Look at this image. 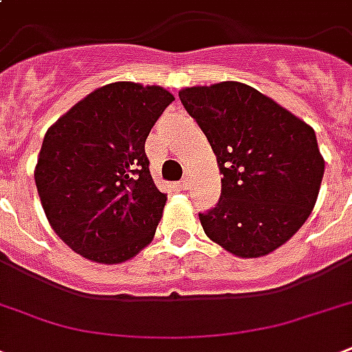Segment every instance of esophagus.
I'll list each match as a JSON object with an SVG mask.
<instances>
[{
	"instance_id": "34e87169",
	"label": "esophagus",
	"mask_w": 352,
	"mask_h": 352,
	"mask_svg": "<svg viewBox=\"0 0 352 352\" xmlns=\"http://www.w3.org/2000/svg\"><path fill=\"white\" fill-rule=\"evenodd\" d=\"M190 184H192V179H190V175H186L181 182H179V186H181L182 190H188V188H190Z\"/></svg>"
}]
</instances>
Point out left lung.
I'll return each mask as SVG.
<instances>
[{"mask_svg":"<svg viewBox=\"0 0 352 352\" xmlns=\"http://www.w3.org/2000/svg\"><path fill=\"white\" fill-rule=\"evenodd\" d=\"M179 98L223 175L219 203L199 214L204 234L239 257L279 248L316 204L325 162L314 129L241 82L186 87Z\"/></svg>","mask_w":352,"mask_h":352,"instance_id":"obj_1","label":"left lung"}]
</instances>
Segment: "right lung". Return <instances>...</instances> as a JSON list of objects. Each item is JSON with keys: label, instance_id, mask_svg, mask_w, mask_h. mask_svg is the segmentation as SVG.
Returning a JSON list of instances; mask_svg holds the SVG:
<instances>
[{"label": "right lung", "instance_id": "add662e5", "mask_svg": "<svg viewBox=\"0 0 352 352\" xmlns=\"http://www.w3.org/2000/svg\"><path fill=\"white\" fill-rule=\"evenodd\" d=\"M173 100L159 85L115 82L47 129L36 188L52 230L76 254L115 265L151 243L168 195L155 186L144 146Z\"/></svg>", "mask_w": 352, "mask_h": 352}]
</instances>
